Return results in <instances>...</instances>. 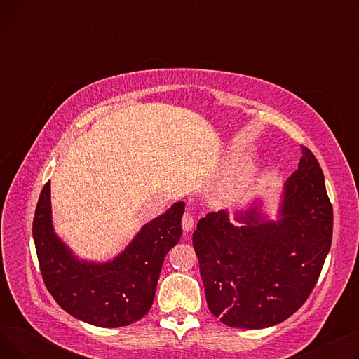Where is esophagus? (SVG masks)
Masks as SVG:
<instances>
[{
    "instance_id": "1",
    "label": "esophagus",
    "mask_w": 359,
    "mask_h": 359,
    "mask_svg": "<svg viewBox=\"0 0 359 359\" xmlns=\"http://www.w3.org/2000/svg\"><path fill=\"white\" fill-rule=\"evenodd\" d=\"M194 225H195V218H194V215H192L191 212H184L183 217H182V227H183V231H184V233L192 231Z\"/></svg>"
}]
</instances>
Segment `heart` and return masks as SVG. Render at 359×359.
Masks as SVG:
<instances>
[{"label": "heart", "mask_w": 359, "mask_h": 359, "mask_svg": "<svg viewBox=\"0 0 359 359\" xmlns=\"http://www.w3.org/2000/svg\"><path fill=\"white\" fill-rule=\"evenodd\" d=\"M248 180H249V177H248V176H243V175H240V176L234 177V179L231 180V183L229 184V189H227V192H229V194H231V195L238 194L240 191H243V187L246 186V182H248Z\"/></svg>", "instance_id": "b5f03b06"}]
</instances>
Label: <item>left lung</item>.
<instances>
[{
	"label": "left lung",
	"mask_w": 359,
	"mask_h": 359,
	"mask_svg": "<svg viewBox=\"0 0 359 359\" xmlns=\"http://www.w3.org/2000/svg\"><path fill=\"white\" fill-rule=\"evenodd\" d=\"M260 202L201 218L194 233L206 303L224 325L263 329L284 322L311 294L330 250L333 208L325 176L301 145L298 168L282 192L279 219Z\"/></svg>",
	"instance_id": "1"
}]
</instances>
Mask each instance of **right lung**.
<instances>
[{"label": "right lung", "instance_id": "1", "mask_svg": "<svg viewBox=\"0 0 359 359\" xmlns=\"http://www.w3.org/2000/svg\"><path fill=\"white\" fill-rule=\"evenodd\" d=\"M184 202L151 219L115 259L83 260L56 236L52 224L50 182L37 201L33 240L48 291L67 313L99 327H122L142 318L153 306L163 262L182 236Z\"/></svg>", "mask_w": 359, "mask_h": 359}]
</instances>
